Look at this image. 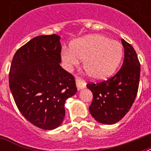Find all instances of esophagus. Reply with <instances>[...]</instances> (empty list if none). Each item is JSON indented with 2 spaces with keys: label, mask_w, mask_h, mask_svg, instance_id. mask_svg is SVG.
Returning <instances> with one entry per match:
<instances>
[{
  "label": "esophagus",
  "mask_w": 151,
  "mask_h": 151,
  "mask_svg": "<svg viewBox=\"0 0 151 151\" xmlns=\"http://www.w3.org/2000/svg\"><path fill=\"white\" fill-rule=\"evenodd\" d=\"M76 85H77V87L79 90L83 89L85 88V86H86V83L84 80L82 79H80V78H77L76 79Z\"/></svg>",
  "instance_id": "esophagus-1"
}]
</instances>
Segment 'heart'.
<instances>
[{
	"mask_svg": "<svg viewBox=\"0 0 151 151\" xmlns=\"http://www.w3.org/2000/svg\"><path fill=\"white\" fill-rule=\"evenodd\" d=\"M122 55L123 48L118 41L103 35H89L73 41L70 48H64L61 59L68 70L82 60L88 76L93 80L100 81L114 73Z\"/></svg>",
	"mask_w": 151,
	"mask_h": 151,
	"instance_id": "b5f03b06",
	"label": "heart"
}]
</instances>
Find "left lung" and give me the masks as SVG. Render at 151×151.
I'll list each match as a JSON object with an SVG mask.
<instances>
[{
	"instance_id": "left-lung-1",
	"label": "left lung",
	"mask_w": 151,
	"mask_h": 151,
	"mask_svg": "<svg viewBox=\"0 0 151 151\" xmlns=\"http://www.w3.org/2000/svg\"><path fill=\"white\" fill-rule=\"evenodd\" d=\"M124 49L122 66L114 76L99 83H88L93 95L90 114L99 123L113 124L129 112L138 92L140 63L133 47L122 39Z\"/></svg>"
}]
</instances>
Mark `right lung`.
Returning <instances> with one entry per match:
<instances>
[{
	"label": "right lung",
	"mask_w": 151,
	"mask_h": 151,
	"mask_svg": "<svg viewBox=\"0 0 151 151\" xmlns=\"http://www.w3.org/2000/svg\"><path fill=\"white\" fill-rule=\"evenodd\" d=\"M59 40L56 34L31 39L15 52L9 72V87L19 110L45 130L63 123L65 102L78 91L74 77L59 64Z\"/></svg>",
	"instance_id": "1"
}]
</instances>
